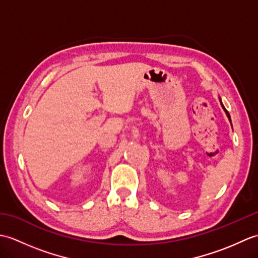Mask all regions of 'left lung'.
Masks as SVG:
<instances>
[{
	"mask_svg": "<svg viewBox=\"0 0 258 258\" xmlns=\"http://www.w3.org/2000/svg\"><path fill=\"white\" fill-rule=\"evenodd\" d=\"M220 101H221V105H222V107H223V109H224V112L226 113V115H227V117H228V119H229V122H231V116H229V113L226 111V108L224 107V105H223V103H222V100H221V97H220ZM232 123V122H231Z\"/></svg>",
	"mask_w": 258,
	"mask_h": 258,
	"instance_id": "8db88e82",
	"label": "left lung"
}]
</instances>
